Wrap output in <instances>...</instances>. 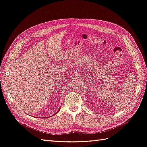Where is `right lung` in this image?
Here are the masks:
<instances>
[{
  "mask_svg": "<svg viewBox=\"0 0 147 147\" xmlns=\"http://www.w3.org/2000/svg\"><path fill=\"white\" fill-rule=\"evenodd\" d=\"M58 112H59V110H58Z\"/></svg>",
  "mask_w": 147,
  "mask_h": 147,
  "instance_id": "obj_1",
  "label": "right lung"
}]
</instances>
